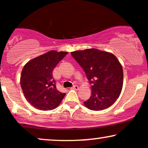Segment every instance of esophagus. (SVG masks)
I'll list each match as a JSON object with an SVG mask.
<instances>
[{"instance_id":"obj_1","label":"esophagus","mask_w":148,"mask_h":148,"mask_svg":"<svg viewBox=\"0 0 148 148\" xmlns=\"http://www.w3.org/2000/svg\"><path fill=\"white\" fill-rule=\"evenodd\" d=\"M72 90H78L79 89V86H78V85H74V86H73L72 88Z\"/></svg>"}]
</instances>
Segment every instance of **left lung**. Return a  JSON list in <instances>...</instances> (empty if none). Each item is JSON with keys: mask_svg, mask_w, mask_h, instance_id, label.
<instances>
[{"mask_svg": "<svg viewBox=\"0 0 148 148\" xmlns=\"http://www.w3.org/2000/svg\"><path fill=\"white\" fill-rule=\"evenodd\" d=\"M92 83L91 97L85 101L86 108L100 111L112 106L120 96L123 83L121 64L114 55L91 48L71 52Z\"/></svg>", "mask_w": 148, "mask_h": 148, "instance_id": "1", "label": "left lung"}]
</instances>
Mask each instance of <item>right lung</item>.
I'll list each match as a JSON object with an SVG mask.
<instances>
[{
  "label": "right lung",
  "instance_id": "add662e5",
  "mask_svg": "<svg viewBox=\"0 0 148 148\" xmlns=\"http://www.w3.org/2000/svg\"><path fill=\"white\" fill-rule=\"evenodd\" d=\"M67 51L51 50L28 61L23 68L21 86L27 101L40 110H51L59 106L65 94L56 89L52 72Z\"/></svg>",
  "mask_w": 148,
  "mask_h": 148
}]
</instances>
